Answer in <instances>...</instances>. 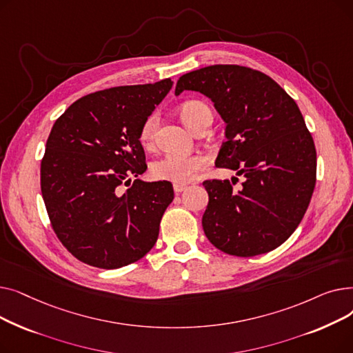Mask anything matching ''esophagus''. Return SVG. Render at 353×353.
Segmentation results:
<instances>
[{
  "mask_svg": "<svg viewBox=\"0 0 353 353\" xmlns=\"http://www.w3.org/2000/svg\"><path fill=\"white\" fill-rule=\"evenodd\" d=\"M173 189H174V193H176V194H179V193H181V192L186 190V189H188V186H186V184H179V183H174V184H173Z\"/></svg>",
  "mask_w": 353,
  "mask_h": 353,
  "instance_id": "obj_1",
  "label": "esophagus"
}]
</instances>
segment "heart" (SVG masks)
<instances>
[{"label":"heart","mask_w":353,"mask_h":353,"mask_svg":"<svg viewBox=\"0 0 353 353\" xmlns=\"http://www.w3.org/2000/svg\"><path fill=\"white\" fill-rule=\"evenodd\" d=\"M179 114L190 130L206 120H212V111L206 103L200 100H190L183 103L179 108ZM159 117L157 114L148 116L140 128V141L144 147H150L154 143ZM208 165V159L201 154H177L167 153L156 160L152 165V173L159 180L184 184L192 181L199 172Z\"/></svg>","instance_id":"b5f03b06"}]
</instances>
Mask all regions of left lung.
<instances>
[{
  "instance_id": "8db88e82",
  "label": "left lung",
  "mask_w": 353,
  "mask_h": 353,
  "mask_svg": "<svg viewBox=\"0 0 353 353\" xmlns=\"http://www.w3.org/2000/svg\"><path fill=\"white\" fill-rule=\"evenodd\" d=\"M184 90L209 97L226 123L216 165L245 176L237 190L236 177L203 181L206 237L240 257L279 248L299 226L316 183V148L298 104L265 72L234 64L184 74L176 96Z\"/></svg>"
}]
</instances>
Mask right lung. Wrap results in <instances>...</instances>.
<instances>
[{
    "mask_svg": "<svg viewBox=\"0 0 353 353\" xmlns=\"http://www.w3.org/2000/svg\"><path fill=\"white\" fill-rule=\"evenodd\" d=\"M172 85L165 79L96 91L55 120L41 193L54 233L80 262L119 269L156 245L174 192L170 181L137 179L147 169L140 128Z\"/></svg>",
    "mask_w": 353,
    "mask_h": 353,
    "instance_id": "obj_1",
    "label": "right lung"
}]
</instances>
